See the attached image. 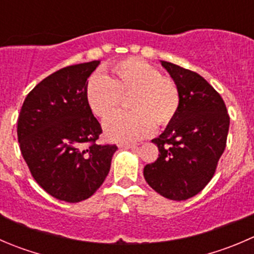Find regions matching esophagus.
<instances>
[{
  "label": "esophagus",
  "mask_w": 254,
  "mask_h": 254,
  "mask_svg": "<svg viewBox=\"0 0 254 254\" xmlns=\"http://www.w3.org/2000/svg\"><path fill=\"white\" fill-rule=\"evenodd\" d=\"M119 147H124V149H136L137 145L136 144H127V142H125V144H119Z\"/></svg>",
  "instance_id": "1"
}]
</instances>
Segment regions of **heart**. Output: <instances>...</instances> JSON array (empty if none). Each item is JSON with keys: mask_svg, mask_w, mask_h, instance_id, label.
I'll return each mask as SVG.
<instances>
[{"mask_svg": "<svg viewBox=\"0 0 254 254\" xmlns=\"http://www.w3.org/2000/svg\"><path fill=\"white\" fill-rule=\"evenodd\" d=\"M132 94V112H115L103 123L105 135L113 141H136L165 127L176 117L180 90L176 83L157 68L139 58H125L110 67V74L93 75L85 88V99L97 117L104 118Z\"/></svg>", "mask_w": 254, "mask_h": 254, "instance_id": "obj_1", "label": "heart"}]
</instances>
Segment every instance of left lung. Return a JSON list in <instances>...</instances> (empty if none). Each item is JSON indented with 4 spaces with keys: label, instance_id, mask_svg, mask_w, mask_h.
<instances>
[{
    "label": "left lung",
    "instance_id": "obj_1",
    "mask_svg": "<svg viewBox=\"0 0 254 254\" xmlns=\"http://www.w3.org/2000/svg\"><path fill=\"white\" fill-rule=\"evenodd\" d=\"M180 90L176 117L159 137L156 161L144 167L149 186L164 197L184 201L205 189L227 142L230 115L215 88L200 74L161 61Z\"/></svg>",
    "mask_w": 254,
    "mask_h": 254
}]
</instances>
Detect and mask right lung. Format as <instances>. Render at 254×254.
Returning <instances> with one entry per match:
<instances>
[{
  "label": "right lung",
  "mask_w": 254,
  "mask_h": 254,
  "mask_svg": "<svg viewBox=\"0 0 254 254\" xmlns=\"http://www.w3.org/2000/svg\"><path fill=\"white\" fill-rule=\"evenodd\" d=\"M99 61L62 68L24 99L17 122L22 156L32 176L53 197L87 200L108 176L117 145H99L103 130L85 99L87 79Z\"/></svg>",
  "instance_id": "add662e5"
}]
</instances>
